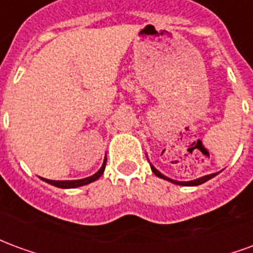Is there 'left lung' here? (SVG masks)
Masks as SVG:
<instances>
[{
	"label": "left lung",
	"mask_w": 253,
	"mask_h": 253,
	"mask_svg": "<svg viewBox=\"0 0 253 253\" xmlns=\"http://www.w3.org/2000/svg\"><path fill=\"white\" fill-rule=\"evenodd\" d=\"M150 168H152V170H153V173L156 176H159V177H161V179H164V180H168L170 181V183H173V184H179V186H199V184H203L205 181L210 180V179H212L214 176H217L218 173H211V175H206L203 176V177H199V179H195V180H191V181H177V180H173V179H169V177H167V176H164L160 170H157L156 168H154L153 165L150 164Z\"/></svg>",
	"instance_id": "left-lung-1"
}]
</instances>
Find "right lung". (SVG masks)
I'll list each match as a JSON object with an SVG mask.
<instances>
[{
	"label": "right lung",
	"instance_id": "right-lung-1",
	"mask_svg": "<svg viewBox=\"0 0 253 253\" xmlns=\"http://www.w3.org/2000/svg\"><path fill=\"white\" fill-rule=\"evenodd\" d=\"M105 163H107V157L104 159V163L101 165V168H100L94 175L89 176V177H85V179H80V180H48V179H43V177H41V179L46 181V183H48V184H51V186L58 187V188H77V187L86 186L89 183L97 180L100 176L103 175V172H104Z\"/></svg>",
	"mask_w": 253,
	"mask_h": 253
}]
</instances>
